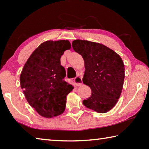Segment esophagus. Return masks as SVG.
Masks as SVG:
<instances>
[{
    "label": "esophagus",
    "mask_w": 149,
    "mask_h": 149,
    "mask_svg": "<svg viewBox=\"0 0 149 149\" xmlns=\"http://www.w3.org/2000/svg\"><path fill=\"white\" fill-rule=\"evenodd\" d=\"M74 83L75 85H76L77 87L81 86L83 84V81H82V78L79 77V76H77L74 78Z\"/></svg>",
    "instance_id": "1"
}]
</instances>
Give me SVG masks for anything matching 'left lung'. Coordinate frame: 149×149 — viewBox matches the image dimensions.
<instances>
[{"label": "left lung", "instance_id": "left-lung-1", "mask_svg": "<svg viewBox=\"0 0 149 149\" xmlns=\"http://www.w3.org/2000/svg\"><path fill=\"white\" fill-rule=\"evenodd\" d=\"M72 47L84 60L83 82L92 92L83 104L97 112H108L122 93L125 77L122 58L114 50L97 42L77 39L72 42Z\"/></svg>", "mask_w": 149, "mask_h": 149}]
</instances>
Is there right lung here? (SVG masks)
<instances>
[{"instance_id": "obj_1", "label": "right lung", "mask_w": 149, "mask_h": 149, "mask_svg": "<svg viewBox=\"0 0 149 149\" xmlns=\"http://www.w3.org/2000/svg\"><path fill=\"white\" fill-rule=\"evenodd\" d=\"M70 49L68 40L42 42L29 56L20 75L27 102L45 118L64 112L67 95L74 89L64 81L65 70L60 64L61 56Z\"/></svg>"}]
</instances>
